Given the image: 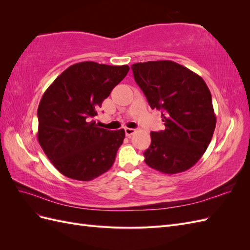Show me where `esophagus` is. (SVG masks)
<instances>
[{
  "label": "esophagus",
  "mask_w": 250,
  "mask_h": 250,
  "mask_svg": "<svg viewBox=\"0 0 250 250\" xmlns=\"http://www.w3.org/2000/svg\"><path fill=\"white\" fill-rule=\"evenodd\" d=\"M135 131H137V130L133 129V128H125V133H126L127 137H131L133 133H135Z\"/></svg>",
  "instance_id": "1"
}]
</instances>
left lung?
<instances>
[{"instance_id": "1", "label": "left lung", "mask_w": 250, "mask_h": 250, "mask_svg": "<svg viewBox=\"0 0 250 250\" xmlns=\"http://www.w3.org/2000/svg\"><path fill=\"white\" fill-rule=\"evenodd\" d=\"M131 70L150 107L162 110L166 127L150 133L145 163L165 174L187 171L206 152L216 127L207 83L171 60L134 63Z\"/></svg>"}]
</instances>
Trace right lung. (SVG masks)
Returning <instances> with one entry per match:
<instances>
[{
    "label": "right lung",
    "instance_id": "obj_1",
    "mask_svg": "<svg viewBox=\"0 0 250 250\" xmlns=\"http://www.w3.org/2000/svg\"><path fill=\"white\" fill-rule=\"evenodd\" d=\"M128 71L126 64L75 63L42 95L37 109V139L44 154L64 176L89 181L111 168L125 131L100 128L93 119Z\"/></svg>",
    "mask_w": 250,
    "mask_h": 250
}]
</instances>
